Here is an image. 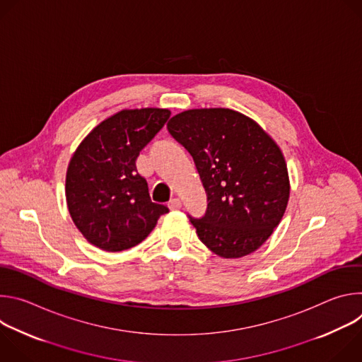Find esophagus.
Segmentation results:
<instances>
[{
  "instance_id": "1",
  "label": "esophagus",
  "mask_w": 362,
  "mask_h": 362,
  "mask_svg": "<svg viewBox=\"0 0 362 362\" xmlns=\"http://www.w3.org/2000/svg\"><path fill=\"white\" fill-rule=\"evenodd\" d=\"M168 204H169V208H170L172 211H177V209H180V208H182L180 199H177V197H173V199H170Z\"/></svg>"
}]
</instances>
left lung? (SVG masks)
Here are the masks:
<instances>
[{
  "instance_id": "left-lung-1",
  "label": "left lung",
  "mask_w": 362,
  "mask_h": 362,
  "mask_svg": "<svg viewBox=\"0 0 362 362\" xmlns=\"http://www.w3.org/2000/svg\"><path fill=\"white\" fill-rule=\"evenodd\" d=\"M168 130L190 153L208 197L202 218L189 215L199 239L223 257L255 252L279 225L289 199L276 143L229 109L183 112Z\"/></svg>"
}]
</instances>
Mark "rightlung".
Segmentation results:
<instances>
[{"mask_svg": "<svg viewBox=\"0 0 362 362\" xmlns=\"http://www.w3.org/2000/svg\"><path fill=\"white\" fill-rule=\"evenodd\" d=\"M166 109L123 110L101 122L69 165L66 196L73 222L94 246L119 252L139 245L169 212L139 175L140 150L165 126Z\"/></svg>", "mask_w": 362, "mask_h": 362, "instance_id": "right-lung-1", "label": "right lung"}]
</instances>
